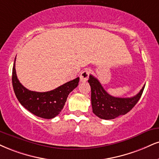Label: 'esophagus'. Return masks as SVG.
<instances>
[{
    "label": "esophagus",
    "mask_w": 159,
    "mask_h": 159,
    "mask_svg": "<svg viewBox=\"0 0 159 159\" xmlns=\"http://www.w3.org/2000/svg\"><path fill=\"white\" fill-rule=\"evenodd\" d=\"M89 70H83L81 72V75H80V81L81 82H86L88 80V78H89Z\"/></svg>",
    "instance_id": "esophagus-1"
}]
</instances>
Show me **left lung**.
Segmentation results:
<instances>
[{"instance_id":"1","label":"left lung","mask_w":159,"mask_h":159,"mask_svg":"<svg viewBox=\"0 0 159 159\" xmlns=\"http://www.w3.org/2000/svg\"><path fill=\"white\" fill-rule=\"evenodd\" d=\"M93 112L101 119L110 120L129 112L140 99L145 85L140 92L131 98H116L107 93L98 80L89 75Z\"/></svg>"}]
</instances>
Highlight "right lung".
I'll return each mask as SVG.
<instances>
[{"label": "right lung", "instance_id": "obj_1", "mask_svg": "<svg viewBox=\"0 0 159 159\" xmlns=\"http://www.w3.org/2000/svg\"><path fill=\"white\" fill-rule=\"evenodd\" d=\"M15 59L12 68V86L15 94L20 104L38 117L47 119L55 118L64 108L69 94L78 85L79 78H75L53 90L39 93L29 90L20 83L15 71Z\"/></svg>", "mask_w": 159, "mask_h": 159}]
</instances>
